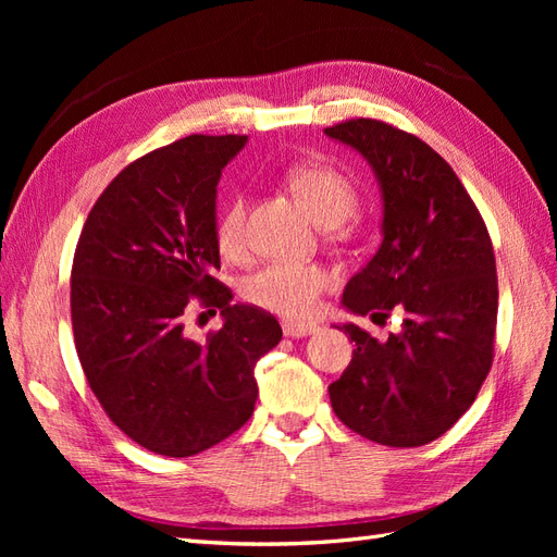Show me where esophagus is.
I'll return each instance as SVG.
<instances>
[{
  "label": "esophagus",
  "instance_id": "34e87169",
  "mask_svg": "<svg viewBox=\"0 0 557 557\" xmlns=\"http://www.w3.org/2000/svg\"><path fill=\"white\" fill-rule=\"evenodd\" d=\"M315 332H318L315 325L295 323V320H285V323H283V334L293 336V339H299V336H309V334H315Z\"/></svg>",
  "mask_w": 557,
  "mask_h": 557
}]
</instances>
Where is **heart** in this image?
Masks as SVG:
<instances>
[{"label":"heart","mask_w":557,"mask_h":557,"mask_svg":"<svg viewBox=\"0 0 557 557\" xmlns=\"http://www.w3.org/2000/svg\"><path fill=\"white\" fill-rule=\"evenodd\" d=\"M290 190L305 201V207L320 225L332 227L352 213L358 205V190L352 181L327 162H299L285 174ZM246 230V199L234 193L218 213L215 244L223 256H239ZM332 288L330 269L315 262L272 260L258 267L242 283V295L250 305L293 320L311 318L323 295Z\"/></svg>","instance_id":"1"}]
</instances>
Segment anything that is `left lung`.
I'll return each mask as SVG.
<instances>
[{"instance_id": "1", "label": "left lung", "mask_w": 557, "mask_h": 557, "mask_svg": "<svg viewBox=\"0 0 557 557\" xmlns=\"http://www.w3.org/2000/svg\"><path fill=\"white\" fill-rule=\"evenodd\" d=\"M369 160L383 193V242L352 276L344 307L401 330L385 342L358 325L342 379L330 385L336 418L364 440L413 448L448 432L491 372L497 269L483 218L450 164L416 134L374 117L325 127Z\"/></svg>"}]
</instances>
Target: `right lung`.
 Returning a JSON list of instances; mask_svg holds the SVG:
<instances>
[{"instance_id":"right-lung-1","label":"right lung","mask_w":557,"mask_h":557,"mask_svg":"<svg viewBox=\"0 0 557 557\" xmlns=\"http://www.w3.org/2000/svg\"><path fill=\"white\" fill-rule=\"evenodd\" d=\"M244 144L242 134H190L129 162L95 201L74 252L83 374L111 423L166 458L207 450L246 423L252 372L283 336L272 313L232 305L213 276L215 188ZM195 306L226 318L205 343L182 330Z\"/></svg>"}]
</instances>
